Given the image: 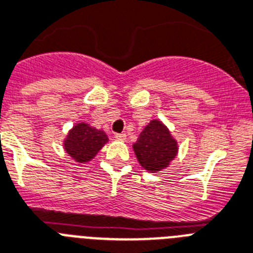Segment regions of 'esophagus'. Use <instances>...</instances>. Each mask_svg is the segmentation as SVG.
<instances>
[{
    "label": "esophagus",
    "instance_id": "obj_1",
    "mask_svg": "<svg viewBox=\"0 0 253 253\" xmlns=\"http://www.w3.org/2000/svg\"><path fill=\"white\" fill-rule=\"evenodd\" d=\"M114 137H116L117 140L125 141V140H126V133H116V135H114Z\"/></svg>",
    "mask_w": 253,
    "mask_h": 253
}]
</instances>
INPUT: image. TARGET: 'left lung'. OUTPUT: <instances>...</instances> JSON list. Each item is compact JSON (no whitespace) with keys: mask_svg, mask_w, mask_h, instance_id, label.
<instances>
[{"mask_svg":"<svg viewBox=\"0 0 253 253\" xmlns=\"http://www.w3.org/2000/svg\"><path fill=\"white\" fill-rule=\"evenodd\" d=\"M132 148L140 165L149 172H158L169 167L179 150L177 141L159 120L146 125Z\"/></svg>","mask_w":253,"mask_h":253,"instance_id":"left-lung-1","label":"left lung"}]
</instances>
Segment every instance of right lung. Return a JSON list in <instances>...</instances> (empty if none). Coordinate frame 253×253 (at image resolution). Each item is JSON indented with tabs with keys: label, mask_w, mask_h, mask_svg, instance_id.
<instances>
[{
	"label": "right lung",
	"mask_w": 253,
	"mask_h": 253,
	"mask_svg": "<svg viewBox=\"0 0 253 253\" xmlns=\"http://www.w3.org/2000/svg\"><path fill=\"white\" fill-rule=\"evenodd\" d=\"M108 143L107 133L88 123L80 122L73 126L64 140L65 152L78 163H86Z\"/></svg>",
	"instance_id": "add662e5"
}]
</instances>
